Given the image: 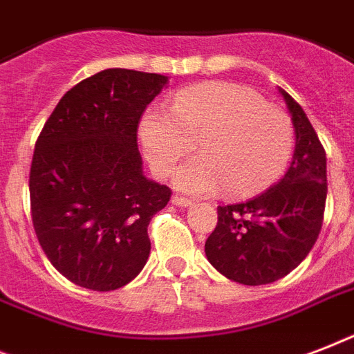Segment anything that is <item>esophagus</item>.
Masks as SVG:
<instances>
[{
	"label": "esophagus",
	"instance_id": "34e87169",
	"mask_svg": "<svg viewBox=\"0 0 354 354\" xmlns=\"http://www.w3.org/2000/svg\"><path fill=\"white\" fill-rule=\"evenodd\" d=\"M172 204L178 205V207H189V205H193V200H189V198H183V196H172L171 200Z\"/></svg>",
	"mask_w": 354,
	"mask_h": 354
}]
</instances>
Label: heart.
<instances>
[{"label": "heart", "instance_id": "heart-1", "mask_svg": "<svg viewBox=\"0 0 354 354\" xmlns=\"http://www.w3.org/2000/svg\"><path fill=\"white\" fill-rule=\"evenodd\" d=\"M145 158L158 176L171 174L198 143L202 158L182 165L174 185L189 194L226 191L235 196L268 187L283 174L294 149L290 119L263 97L230 82L189 86L171 112L149 108L139 121Z\"/></svg>", "mask_w": 354, "mask_h": 354}]
</instances>
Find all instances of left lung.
<instances>
[{
	"mask_svg": "<svg viewBox=\"0 0 354 354\" xmlns=\"http://www.w3.org/2000/svg\"><path fill=\"white\" fill-rule=\"evenodd\" d=\"M296 133L288 171L264 193L218 205L205 257L241 285H268L307 257L318 239L327 198V158L303 108L279 88Z\"/></svg>",
	"mask_w": 354,
	"mask_h": 354,
	"instance_id": "left-lung-1",
	"label": "left lung"
}]
</instances>
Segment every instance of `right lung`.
<instances>
[{
    "mask_svg": "<svg viewBox=\"0 0 354 354\" xmlns=\"http://www.w3.org/2000/svg\"><path fill=\"white\" fill-rule=\"evenodd\" d=\"M169 77L112 68L73 86L44 124L30 163L32 226L71 283L121 288L150 253L152 216L171 189L145 176L138 124Z\"/></svg>",
    "mask_w": 354,
    "mask_h": 354,
    "instance_id": "add662e5",
    "label": "right lung"
}]
</instances>
